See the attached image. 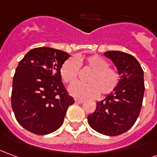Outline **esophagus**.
<instances>
[{"label":"esophagus","instance_id":"1","mask_svg":"<svg viewBox=\"0 0 157 157\" xmlns=\"http://www.w3.org/2000/svg\"><path fill=\"white\" fill-rule=\"evenodd\" d=\"M75 101L76 104H82V103H84V100H82V99H75Z\"/></svg>","mask_w":157,"mask_h":157}]
</instances>
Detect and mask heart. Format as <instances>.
Instances as JSON below:
<instances>
[{"instance_id": "heart-1", "label": "heart", "mask_w": 157, "mask_h": 157, "mask_svg": "<svg viewBox=\"0 0 157 157\" xmlns=\"http://www.w3.org/2000/svg\"><path fill=\"white\" fill-rule=\"evenodd\" d=\"M84 65L92 72L86 76L88 83H75L70 87L71 95L80 99L98 97L99 94H110L119 83L120 75L116 70L109 67L107 60L98 55H92L86 59L70 58L63 63L59 72L63 82L72 84L77 80L80 66Z\"/></svg>"}]
</instances>
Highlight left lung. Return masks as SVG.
<instances>
[{
	"label": "left lung",
	"mask_w": 157,
	"mask_h": 157,
	"mask_svg": "<svg viewBox=\"0 0 157 157\" xmlns=\"http://www.w3.org/2000/svg\"><path fill=\"white\" fill-rule=\"evenodd\" d=\"M104 55L117 67L120 81L104 100L97 102L96 109L87 117V121L101 134L117 136L129 130L140 116L144 93V71L131 54L108 51Z\"/></svg>",
	"instance_id": "left-lung-1"
}]
</instances>
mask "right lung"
<instances>
[{"mask_svg": "<svg viewBox=\"0 0 157 157\" xmlns=\"http://www.w3.org/2000/svg\"><path fill=\"white\" fill-rule=\"evenodd\" d=\"M71 57L48 47L33 48L18 63L13 81L12 108L17 122L38 135L63 124L68 107L75 103L63 86L60 67Z\"/></svg>", "mask_w": 157, "mask_h": 157, "instance_id": "right-lung-1", "label": "right lung"}]
</instances>
